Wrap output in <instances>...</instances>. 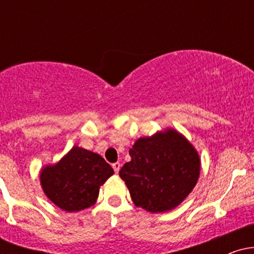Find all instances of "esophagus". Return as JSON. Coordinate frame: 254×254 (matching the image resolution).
I'll return each instance as SVG.
<instances>
[{
  "instance_id": "esophagus-1",
  "label": "esophagus",
  "mask_w": 254,
  "mask_h": 254,
  "mask_svg": "<svg viewBox=\"0 0 254 254\" xmlns=\"http://www.w3.org/2000/svg\"><path fill=\"white\" fill-rule=\"evenodd\" d=\"M121 164H119V162H115V164L112 165V167H113V170H115V172L116 173H118L119 172V170H121Z\"/></svg>"
}]
</instances>
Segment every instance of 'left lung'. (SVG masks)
<instances>
[{
    "label": "left lung",
    "instance_id": "8db88e82",
    "mask_svg": "<svg viewBox=\"0 0 254 254\" xmlns=\"http://www.w3.org/2000/svg\"><path fill=\"white\" fill-rule=\"evenodd\" d=\"M131 161L119 171L136 206L166 212L177 208L196 186L200 172L197 150L174 129L141 137L129 150Z\"/></svg>",
    "mask_w": 254,
    "mask_h": 254
}]
</instances>
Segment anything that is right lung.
<instances>
[{
	"mask_svg": "<svg viewBox=\"0 0 254 254\" xmlns=\"http://www.w3.org/2000/svg\"><path fill=\"white\" fill-rule=\"evenodd\" d=\"M113 174V168L99 154L77 145L57 164L40 172L44 193L62 210L75 212L95 204L99 189Z\"/></svg>",
	"mask_w": 254,
	"mask_h": 254,
	"instance_id": "obj_1",
	"label": "right lung"
}]
</instances>
